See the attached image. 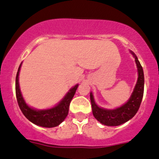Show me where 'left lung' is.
<instances>
[{
  "mask_svg": "<svg viewBox=\"0 0 159 159\" xmlns=\"http://www.w3.org/2000/svg\"><path fill=\"white\" fill-rule=\"evenodd\" d=\"M132 54L134 56L136 61L137 67L138 70V79L135 89L130 96V99L127 103L121 107L117 108L116 109H105L98 107L94 101L92 94H90L91 102H92V113L97 120L99 121L101 124L106 126H119L124 124L129 120L133 118L135 114L139 109L142 101L143 95H144V78L143 68L138 61V57L135 56L134 53L131 52Z\"/></svg>",
  "mask_w": 159,
  "mask_h": 159,
  "instance_id": "obj_1",
  "label": "left lung"
}]
</instances>
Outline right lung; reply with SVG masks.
<instances>
[{
    "label": "right lung",
    "instance_id": "obj_1",
    "mask_svg": "<svg viewBox=\"0 0 159 159\" xmlns=\"http://www.w3.org/2000/svg\"><path fill=\"white\" fill-rule=\"evenodd\" d=\"M21 66V64L18 67L16 79H15V93H16L18 106L22 113L29 121L38 126L43 127H54L58 126L64 120V119L68 114L70 101L75 95L78 84H76L75 87L72 88L63 98L62 101L55 107L46 110H35L26 105L20 92L19 84H18V75H19Z\"/></svg>",
    "mask_w": 159,
    "mask_h": 159
}]
</instances>
